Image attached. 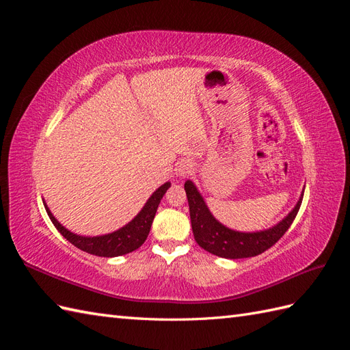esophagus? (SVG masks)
<instances>
[{"mask_svg":"<svg viewBox=\"0 0 350 350\" xmlns=\"http://www.w3.org/2000/svg\"><path fill=\"white\" fill-rule=\"evenodd\" d=\"M193 169H194V167H193V162L188 161V159H183V161H179V162L176 163L175 174H176L178 176L184 178V176H188L189 174H191Z\"/></svg>","mask_w":350,"mask_h":350,"instance_id":"esophagus-1","label":"esophagus"}]
</instances>
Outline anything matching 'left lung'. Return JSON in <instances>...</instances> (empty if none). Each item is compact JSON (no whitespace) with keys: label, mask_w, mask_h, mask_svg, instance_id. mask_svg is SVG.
<instances>
[{"label":"left lung","mask_w":350,"mask_h":350,"mask_svg":"<svg viewBox=\"0 0 350 350\" xmlns=\"http://www.w3.org/2000/svg\"><path fill=\"white\" fill-rule=\"evenodd\" d=\"M184 188L188 198L193 234L197 243L210 254L230 260L256 257L271 248L291 228L292 221L298 215L304 197L301 196L298 204L274 228L254 232V234H243V232L228 229L211 216L203 197L200 196L191 181H187Z\"/></svg>","instance_id":"obj_1"}]
</instances>
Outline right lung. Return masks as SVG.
<instances>
[{
  "instance_id": "1",
  "label": "right lung",
  "mask_w": 350,
  "mask_h": 350,
  "mask_svg": "<svg viewBox=\"0 0 350 350\" xmlns=\"http://www.w3.org/2000/svg\"><path fill=\"white\" fill-rule=\"evenodd\" d=\"M169 187H171L169 183L159 187L152 194V197L147 200V203L142 208L140 213L137 215L129 225H125L124 228L118 229L116 232H112V234L103 235V237L88 238V237H79L76 234H71L70 230H67L64 226H61L58 224V220L52 216V213L46 206L45 208L51 221L58 229L59 234L67 241H70L74 247H77L84 252L93 254V256L118 257V256H124V254L133 252L134 250L140 248L143 245L147 235H149L150 232L157 206L161 203V200Z\"/></svg>"
}]
</instances>
